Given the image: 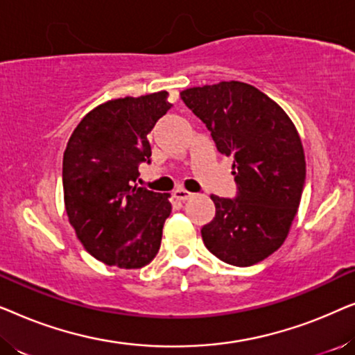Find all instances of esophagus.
<instances>
[{"instance_id":"34e87169","label":"esophagus","mask_w":355,"mask_h":355,"mask_svg":"<svg viewBox=\"0 0 355 355\" xmlns=\"http://www.w3.org/2000/svg\"><path fill=\"white\" fill-rule=\"evenodd\" d=\"M193 196V193H191L189 191H186V189H176V191L173 192V197L176 198V200L179 202H184V200H189Z\"/></svg>"}]
</instances>
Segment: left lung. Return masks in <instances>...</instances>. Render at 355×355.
Masks as SVG:
<instances>
[{
	"mask_svg": "<svg viewBox=\"0 0 355 355\" xmlns=\"http://www.w3.org/2000/svg\"><path fill=\"white\" fill-rule=\"evenodd\" d=\"M218 152L232 158L234 198L211 196L215 218L202 227L213 255L234 266L259 263L278 250L297 213L305 157L295 125L281 106L244 82L182 90Z\"/></svg>",
	"mask_w": 355,
	"mask_h": 355,
	"instance_id": "left-lung-1",
	"label": "left lung"
}]
</instances>
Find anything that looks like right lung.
<instances>
[{
    "mask_svg": "<svg viewBox=\"0 0 355 355\" xmlns=\"http://www.w3.org/2000/svg\"><path fill=\"white\" fill-rule=\"evenodd\" d=\"M171 108L168 92L110 100L72 132L62 158L64 205L85 250L110 266L142 268L158 254L171 213L169 193L139 187L148 137Z\"/></svg>",
    "mask_w": 355,
    "mask_h": 355,
    "instance_id": "right-lung-1",
    "label": "right lung"
}]
</instances>
